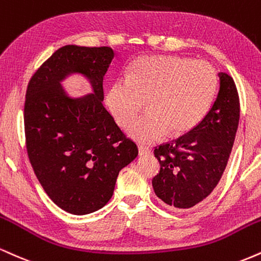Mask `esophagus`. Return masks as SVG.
I'll return each instance as SVG.
<instances>
[{
	"mask_svg": "<svg viewBox=\"0 0 261 261\" xmlns=\"http://www.w3.org/2000/svg\"><path fill=\"white\" fill-rule=\"evenodd\" d=\"M150 153V149L148 147L146 146H139V154L142 156V155H148Z\"/></svg>",
	"mask_w": 261,
	"mask_h": 261,
	"instance_id": "esophagus-1",
	"label": "esophagus"
}]
</instances>
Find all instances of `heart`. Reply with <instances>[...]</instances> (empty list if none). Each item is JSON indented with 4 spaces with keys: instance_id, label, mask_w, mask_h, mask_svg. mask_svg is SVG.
I'll use <instances>...</instances> for the list:
<instances>
[{
    "instance_id": "heart-1",
    "label": "heart",
    "mask_w": 261,
    "mask_h": 261,
    "mask_svg": "<svg viewBox=\"0 0 261 261\" xmlns=\"http://www.w3.org/2000/svg\"><path fill=\"white\" fill-rule=\"evenodd\" d=\"M218 89L214 68L180 56H144L126 71V80L109 85L106 103L120 127H126L146 100L147 112L127 127L131 139L153 143L170 131L182 135L205 117Z\"/></svg>"
}]
</instances>
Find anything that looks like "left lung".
I'll return each instance as SVG.
<instances>
[{
	"label": "left lung",
	"mask_w": 261,
	"mask_h": 261,
	"mask_svg": "<svg viewBox=\"0 0 261 261\" xmlns=\"http://www.w3.org/2000/svg\"><path fill=\"white\" fill-rule=\"evenodd\" d=\"M214 105L192 130L154 148L161 171L153 177L156 197L175 208H192L219 184L230 158L240 122V97L234 81L220 73Z\"/></svg>",
	"instance_id": "obj_1"
}]
</instances>
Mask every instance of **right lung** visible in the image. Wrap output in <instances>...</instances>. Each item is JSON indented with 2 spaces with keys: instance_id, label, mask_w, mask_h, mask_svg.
Returning a JSON list of instances; mask_svg holds the SVG:
<instances>
[{
  "instance_id": "add662e5",
  "label": "right lung",
  "mask_w": 261,
  "mask_h": 261,
  "mask_svg": "<svg viewBox=\"0 0 261 261\" xmlns=\"http://www.w3.org/2000/svg\"><path fill=\"white\" fill-rule=\"evenodd\" d=\"M114 58L111 47L68 45L31 76L24 105L29 161L47 196L59 208L85 215L106 205L119 171L139 154L103 107V77ZM80 72L94 93L70 99L60 81Z\"/></svg>"
}]
</instances>
